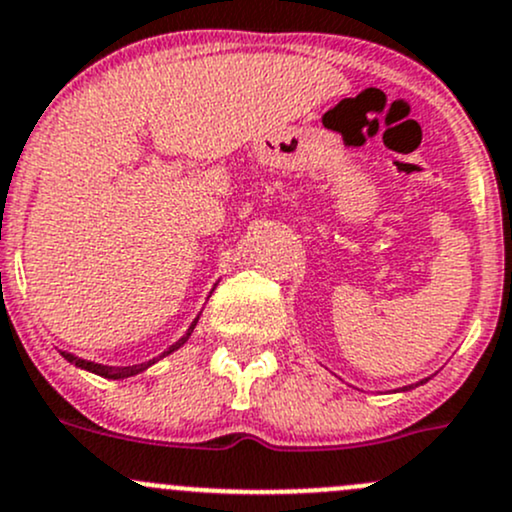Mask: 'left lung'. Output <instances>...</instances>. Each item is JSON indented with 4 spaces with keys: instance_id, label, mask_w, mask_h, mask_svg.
<instances>
[{
    "instance_id": "1",
    "label": "left lung",
    "mask_w": 512,
    "mask_h": 512,
    "mask_svg": "<svg viewBox=\"0 0 512 512\" xmlns=\"http://www.w3.org/2000/svg\"><path fill=\"white\" fill-rule=\"evenodd\" d=\"M427 380H429V378H422V380H419V383H412V385H405V387H400V390H402V392H407V390H414V387H419V385H424V383H427Z\"/></svg>"
}]
</instances>
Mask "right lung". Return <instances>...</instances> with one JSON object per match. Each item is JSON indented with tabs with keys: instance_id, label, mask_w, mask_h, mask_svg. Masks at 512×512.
<instances>
[{
	"instance_id": "add662e5",
	"label": "right lung",
	"mask_w": 512,
	"mask_h": 512,
	"mask_svg": "<svg viewBox=\"0 0 512 512\" xmlns=\"http://www.w3.org/2000/svg\"><path fill=\"white\" fill-rule=\"evenodd\" d=\"M218 287V284H213V289ZM213 289H211V294H213ZM198 319H201V314L196 316V319L191 321V326L186 328V333L184 336L179 338V341L176 343H171L169 348H166L164 353L161 355H157V358H152V360H147V363H139V365H102V363H95V360H85V358H78V355H73V353H68V351H61V355L63 358L68 360V363L71 365H75V368H80V370H88V373H95V375H100V378H107V380H125V378H134V375H139V373H144V370L147 368H152L154 363H157V360H161V358H166V355H171L174 351H179L181 346H184V343L188 341V338H191V333H193V328H196V324H198Z\"/></svg>"
}]
</instances>
